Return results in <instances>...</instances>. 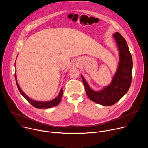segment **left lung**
I'll list each match as a JSON object with an SVG mask.
<instances>
[{"label":"left lung","mask_w":148,"mask_h":148,"mask_svg":"<svg viewBox=\"0 0 148 148\" xmlns=\"http://www.w3.org/2000/svg\"><path fill=\"white\" fill-rule=\"evenodd\" d=\"M113 37L119 51V62L111 83L103 90L96 92L89 87L81 75L89 99L97 104L107 106L114 104L124 96L130 88L132 79L133 60L127 43L118 32L113 34Z\"/></svg>","instance_id":"left-lung-1"}]
</instances>
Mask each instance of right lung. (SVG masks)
Wrapping results in <instances>:
<instances>
[{"instance_id":"add662e5","label":"right lung","mask_w":148,"mask_h":148,"mask_svg":"<svg viewBox=\"0 0 148 148\" xmlns=\"http://www.w3.org/2000/svg\"><path fill=\"white\" fill-rule=\"evenodd\" d=\"M15 80H16L17 86V88H18L20 92V94L30 104H32L34 107H35L37 108H50V107H54V106L58 105L59 104V103L60 102L62 95H63V89H62V88L60 89L59 95L53 100L49 101H35V100H33L32 99H30V98H29L25 94V93L21 90V89L20 88L19 84L17 81L16 73H15Z\"/></svg>"}]
</instances>
